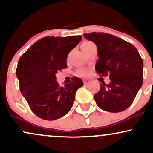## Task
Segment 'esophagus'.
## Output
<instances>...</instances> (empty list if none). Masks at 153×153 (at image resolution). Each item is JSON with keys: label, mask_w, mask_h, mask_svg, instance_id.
Instances as JSON below:
<instances>
[{"label": "esophagus", "mask_w": 153, "mask_h": 153, "mask_svg": "<svg viewBox=\"0 0 153 153\" xmlns=\"http://www.w3.org/2000/svg\"><path fill=\"white\" fill-rule=\"evenodd\" d=\"M89 82H90V80H85L83 81V83L85 84V85H87V84H88L89 83Z\"/></svg>", "instance_id": "esophagus-1"}]
</instances>
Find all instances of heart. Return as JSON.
Instances as JSON below:
<instances>
[{
	"label": "heart",
	"instance_id": "1",
	"mask_svg": "<svg viewBox=\"0 0 153 153\" xmlns=\"http://www.w3.org/2000/svg\"><path fill=\"white\" fill-rule=\"evenodd\" d=\"M94 45V43L91 42H89V41H84L81 44V49L82 50H86V49L88 48L89 47H91V45ZM87 71L85 69H81L80 70V71H78V74L79 75H85L86 74Z\"/></svg>",
	"mask_w": 153,
	"mask_h": 153
}]
</instances>
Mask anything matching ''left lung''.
I'll return each instance as SVG.
<instances>
[{
  "label": "left lung",
  "mask_w": 153,
  "mask_h": 153,
  "mask_svg": "<svg viewBox=\"0 0 153 153\" xmlns=\"http://www.w3.org/2000/svg\"><path fill=\"white\" fill-rule=\"evenodd\" d=\"M97 46L99 59L96 71L109 76L110 83L103 85L94 99L101 109L123 111L130 106L143 82V61L134 45L122 39L105 33L84 34Z\"/></svg>",
  "instance_id": "1"
}]
</instances>
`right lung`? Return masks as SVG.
Returning <instances> with one entry per match:
<instances>
[{"label": "right lung", "mask_w": 153, "mask_h": 153, "mask_svg": "<svg viewBox=\"0 0 153 153\" xmlns=\"http://www.w3.org/2000/svg\"><path fill=\"white\" fill-rule=\"evenodd\" d=\"M81 39V36H46L31 45L19 59L16 76L21 93L39 118L55 120L71 109L75 93L83 82L73 77L71 82L60 87L55 74L67 68L68 54Z\"/></svg>", "instance_id": "obj_1"}]
</instances>
